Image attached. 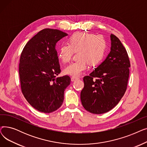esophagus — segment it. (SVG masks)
I'll return each instance as SVG.
<instances>
[{"label": "esophagus", "mask_w": 147, "mask_h": 147, "mask_svg": "<svg viewBox=\"0 0 147 147\" xmlns=\"http://www.w3.org/2000/svg\"><path fill=\"white\" fill-rule=\"evenodd\" d=\"M78 79H79V78H76V77H71V80L72 82H74L76 80H78Z\"/></svg>", "instance_id": "esophagus-1"}]
</instances>
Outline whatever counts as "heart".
I'll return each mask as SVG.
<instances>
[{
  "label": "heart",
  "instance_id": "obj_1",
  "mask_svg": "<svg viewBox=\"0 0 147 147\" xmlns=\"http://www.w3.org/2000/svg\"><path fill=\"white\" fill-rule=\"evenodd\" d=\"M107 49V42L103 36L77 32L68 39V44L62 45L58 51L59 59L64 63H69L74 52L77 51L78 59L67 66L64 73L74 77L79 76L85 70L88 64L94 66L103 59Z\"/></svg>",
  "mask_w": 147,
  "mask_h": 147
}]
</instances>
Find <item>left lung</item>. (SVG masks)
<instances>
[{
	"mask_svg": "<svg viewBox=\"0 0 147 147\" xmlns=\"http://www.w3.org/2000/svg\"><path fill=\"white\" fill-rule=\"evenodd\" d=\"M111 51L101 65L83 78L80 99L84 109L96 114L110 111L117 105L127 89L130 60L119 38L110 36Z\"/></svg>",
	"mask_w": 147,
	"mask_h": 147,
	"instance_id": "left-lung-1",
	"label": "left lung"
}]
</instances>
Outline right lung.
<instances>
[{
	"label": "right lung",
	"mask_w": 147,
	"mask_h": 147,
	"mask_svg": "<svg viewBox=\"0 0 147 147\" xmlns=\"http://www.w3.org/2000/svg\"><path fill=\"white\" fill-rule=\"evenodd\" d=\"M66 36L57 29H43L27 43L21 53V92L28 102L42 113H50L59 109L64 90L71 82L68 76L55 78L61 73L55 45Z\"/></svg>",
	"instance_id": "add662e5"
}]
</instances>
